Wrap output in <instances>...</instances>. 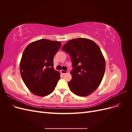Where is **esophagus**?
<instances>
[{
    "instance_id": "esophagus-1",
    "label": "esophagus",
    "mask_w": 132,
    "mask_h": 132,
    "mask_svg": "<svg viewBox=\"0 0 132 132\" xmlns=\"http://www.w3.org/2000/svg\"><path fill=\"white\" fill-rule=\"evenodd\" d=\"M61 73L63 75H64V74H67L68 73V71H65V70H61Z\"/></svg>"
}]
</instances>
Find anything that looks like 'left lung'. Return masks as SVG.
I'll return each mask as SVG.
<instances>
[{
  "mask_svg": "<svg viewBox=\"0 0 132 132\" xmlns=\"http://www.w3.org/2000/svg\"><path fill=\"white\" fill-rule=\"evenodd\" d=\"M62 50L70 55L73 64L72 78L68 82L71 91L79 96L93 93L100 85L106 68L98 46L90 39L79 38L67 42Z\"/></svg>",
  "mask_w": 132,
  "mask_h": 132,
  "instance_id": "obj_1",
  "label": "left lung"
}]
</instances>
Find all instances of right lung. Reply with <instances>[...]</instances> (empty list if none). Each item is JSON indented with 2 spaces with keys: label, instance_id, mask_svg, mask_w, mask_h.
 <instances>
[{
  "label": "right lung",
  "instance_id": "add662e5",
  "mask_svg": "<svg viewBox=\"0 0 132 132\" xmlns=\"http://www.w3.org/2000/svg\"><path fill=\"white\" fill-rule=\"evenodd\" d=\"M61 47L59 41L42 39L30 43L22 53L20 64L22 79L29 90L46 96L55 89L60 79L53 68V57Z\"/></svg>",
  "mask_w": 132,
  "mask_h": 132
}]
</instances>
